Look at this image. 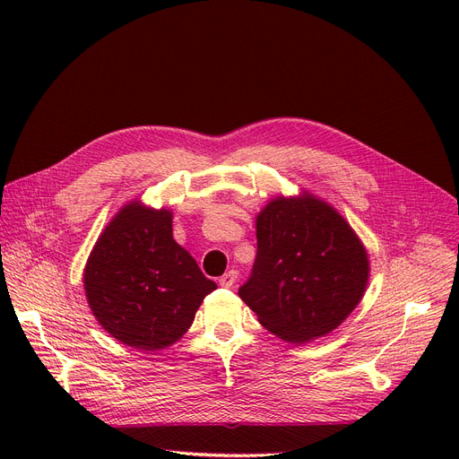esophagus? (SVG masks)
<instances>
[{
    "label": "esophagus",
    "instance_id": "1",
    "mask_svg": "<svg viewBox=\"0 0 459 459\" xmlns=\"http://www.w3.org/2000/svg\"><path fill=\"white\" fill-rule=\"evenodd\" d=\"M236 279H238V273H236L234 270H230V272H227L225 275L220 277V284H221L223 288H232L234 282H236Z\"/></svg>",
    "mask_w": 459,
    "mask_h": 459
}]
</instances>
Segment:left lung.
Instances as JSON below:
<instances>
[{
  "label": "left lung",
  "instance_id": "8db88e82",
  "mask_svg": "<svg viewBox=\"0 0 459 459\" xmlns=\"http://www.w3.org/2000/svg\"><path fill=\"white\" fill-rule=\"evenodd\" d=\"M368 255L344 217L303 193L256 215V258L238 296L258 322L294 344L339 327L368 284Z\"/></svg>",
  "mask_w": 459,
  "mask_h": 459
}]
</instances>
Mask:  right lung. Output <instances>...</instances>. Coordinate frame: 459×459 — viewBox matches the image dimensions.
Segmentation results:
<instances>
[{
	"instance_id": "right-lung-1",
	"label": "right lung",
	"mask_w": 459,
	"mask_h": 459,
	"mask_svg": "<svg viewBox=\"0 0 459 459\" xmlns=\"http://www.w3.org/2000/svg\"><path fill=\"white\" fill-rule=\"evenodd\" d=\"M83 288L113 339L151 353L182 339L217 284L175 242L171 212L132 201L96 239Z\"/></svg>"
}]
</instances>
